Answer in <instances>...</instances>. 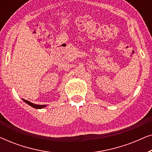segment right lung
<instances>
[{
	"label": "right lung",
	"instance_id": "right-lung-1",
	"mask_svg": "<svg viewBox=\"0 0 152 152\" xmlns=\"http://www.w3.org/2000/svg\"><path fill=\"white\" fill-rule=\"evenodd\" d=\"M23 100L25 102L28 104L31 107H32L33 108H35V109H42V108H44L45 107H46V105H40V104H33L32 102H29L28 100H26V99H23Z\"/></svg>",
	"mask_w": 152,
	"mask_h": 152
}]
</instances>
